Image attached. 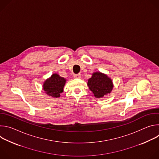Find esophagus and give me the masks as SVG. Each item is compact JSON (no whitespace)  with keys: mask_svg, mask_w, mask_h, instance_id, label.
<instances>
[{"mask_svg":"<svg viewBox=\"0 0 159 159\" xmlns=\"http://www.w3.org/2000/svg\"><path fill=\"white\" fill-rule=\"evenodd\" d=\"M74 78L80 79V78H81V75H80V74H74Z\"/></svg>","mask_w":159,"mask_h":159,"instance_id":"esophagus-1","label":"esophagus"}]
</instances>
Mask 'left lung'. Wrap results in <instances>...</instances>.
<instances>
[{
  "label": "left lung",
  "instance_id": "1",
  "mask_svg": "<svg viewBox=\"0 0 159 159\" xmlns=\"http://www.w3.org/2000/svg\"><path fill=\"white\" fill-rule=\"evenodd\" d=\"M87 85L96 98H101L109 94L113 88L112 80L100 72L93 74L91 78L88 80Z\"/></svg>",
  "mask_w": 159,
  "mask_h": 159
}]
</instances>
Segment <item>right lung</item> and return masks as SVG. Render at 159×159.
<instances>
[{
  "mask_svg": "<svg viewBox=\"0 0 159 159\" xmlns=\"http://www.w3.org/2000/svg\"><path fill=\"white\" fill-rule=\"evenodd\" d=\"M65 82V79L60 77L57 74H53L49 79L44 81L43 90L48 96L57 98L63 91Z\"/></svg>",
  "mask_w": 159,
  "mask_h": 159,
  "instance_id": "1",
  "label": "right lung"
}]
</instances>
